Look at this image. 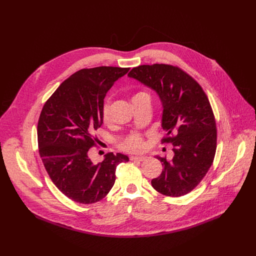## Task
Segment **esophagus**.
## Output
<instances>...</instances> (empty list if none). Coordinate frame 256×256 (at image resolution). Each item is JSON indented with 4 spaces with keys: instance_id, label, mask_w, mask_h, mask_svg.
I'll use <instances>...</instances> for the list:
<instances>
[{
    "instance_id": "obj_1",
    "label": "esophagus",
    "mask_w": 256,
    "mask_h": 256,
    "mask_svg": "<svg viewBox=\"0 0 256 256\" xmlns=\"http://www.w3.org/2000/svg\"><path fill=\"white\" fill-rule=\"evenodd\" d=\"M146 159H147V157H144V156H132L130 157L132 161H144Z\"/></svg>"
}]
</instances>
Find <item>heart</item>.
<instances>
[{
  "label": "heart",
  "mask_w": 256,
  "mask_h": 256,
  "mask_svg": "<svg viewBox=\"0 0 256 256\" xmlns=\"http://www.w3.org/2000/svg\"><path fill=\"white\" fill-rule=\"evenodd\" d=\"M140 94H144L142 92L138 93L136 95H140ZM102 120L105 124H107L110 120V112H109V104L108 103H104L103 108H102ZM144 146L142 142V138L140 134H132L130 136H128L122 144V148L128 152H136L142 150Z\"/></svg>",
  "instance_id": "b5f03b06"
}]
</instances>
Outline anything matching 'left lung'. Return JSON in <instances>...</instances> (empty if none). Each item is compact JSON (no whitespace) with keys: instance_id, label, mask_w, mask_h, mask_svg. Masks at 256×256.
<instances>
[{"instance_id":"obj_1","label":"left lung","mask_w":256,"mask_h":256,"mask_svg":"<svg viewBox=\"0 0 256 256\" xmlns=\"http://www.w3.org/2000/svg\"><path fill=\"white\" fill-rule=\"evenodd\" d=\"M128 76L159 96L166 132L163 140L173 144L171 160L156 156L163 170L152 179V186L168 196H184L200 184L214 161L216 128L210 101L200 84L174 66L142 64Z\"/></svg>"}]
</instances>
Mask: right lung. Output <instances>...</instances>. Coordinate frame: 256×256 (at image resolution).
Segmentation results:
<instances>
[{
    "mask_svg": "<svg viewBox=\"0 0 256 256\" xmlns=\"http://www.w3.org/2000/svg\"><path fill=\"white\" fill-rule=\"evenodd\" d=\"M130 68H83L64 81L46 102L38 126L40 154L54 184L68 198L94 204L110 192L126 155L108 153L94 164L89 149L103 124L104 97Z\"/></svg>",
    "mask_w": 256,
    "mask_h": 256,
    "instance_id": "obj_1",
    "label": "right lung"
}]
</instances>
